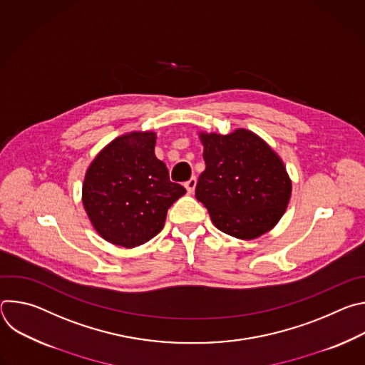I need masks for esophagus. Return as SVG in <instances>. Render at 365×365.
Wrapping results in <instances>:
<instances>
[{
	"instance_id": "obj_1",
	"label": "esophagus",
	"mask_w": 365,
	"mask_h": 365,
	"mask_svg": "<svg viewBox=\"0 0 365 365\" xmlns=\"http://www.w3.org/2000/svg\"><path fill=\"white\" fill-rule=\"evenodd\" d=\"M185 187H186L187 193H193V190H195V187H196V178H195V176L190 178V179L185 183Z\"/></svg>"
}]
</instances>
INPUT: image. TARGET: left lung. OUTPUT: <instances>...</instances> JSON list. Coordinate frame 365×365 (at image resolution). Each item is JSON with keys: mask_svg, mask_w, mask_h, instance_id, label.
I'll list each match as a JSON object with an SVG mask.
<instances>
[{"mask_svg": "<svg viewBox=\"0 0 365 365\" xmlns=\"http://www.w3.org/2000/svg\"><path fill=\"white\" fill-rule=\"evenodd\" d=\"M205 170L195 196L214 225L235 238L254 240L283 217L292 180L279 154L245 128L222 135L199 133Z\"/></svg>", "mask_w": 365, "mask_h": 365, "instance_id": "left-lung-1", "label": "left lung"}]
</instances>
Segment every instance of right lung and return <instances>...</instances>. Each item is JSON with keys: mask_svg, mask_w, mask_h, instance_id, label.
Listing matches in <instances>:
<instances>
[{"mask_svg": "<svg viewBox=\"0 0 365 365\" xmlns=\"http://www.w3.org/2000/svg\"><path fill=\"white\" fill-rule=\"evenodd\" d=\"M154 145L153 131L120 135L86 170L83 207L96 232L111 244L133 248L150 241L163 230L169 207L186 193L170 182Z\"/></svg>", "mask_w": 365, "mask_h": 365, "instance_id": "obj_1", "label": "right lung"}]
</instances>
